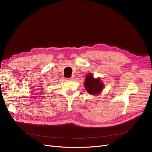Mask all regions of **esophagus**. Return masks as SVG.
Masks as SVG:
<instances>
[{
  "label": "esophagus",
  "mask_w": 152,
  "mask_h": 152,
  "mask_svg": "<svg viewBox=\"0 0 152 152\" xmlns=\"http://www.w3.org/2000/svg\"><path fill=\"white\" fill-rule=\"evenodd\" d=\"M75 78V76L74 75H72V77H71V78H68V79H69V80H73Z\"/></svg>",
  "instance_id": "obj_1"
}]
</instances>
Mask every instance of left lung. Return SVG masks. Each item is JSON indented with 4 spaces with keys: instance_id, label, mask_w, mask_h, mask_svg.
<instances>
[{
    "instance_id": "1",
    "label": "left lung",
    "mask_w": 152,
    "mask_h": 152,
    "mask_svg": "<svg viewBox=\"0 0 152 152\" xmlns=\"http://www.w3.org/2000/svg\"><path fill=\"white\" fill-rule=\"evenodd\" d=\"M84 86L87 92L93 96L100 94L104 88V84L101 78H94L92 74H88L86 77Z\"/></svg>"
}]
</instances>
